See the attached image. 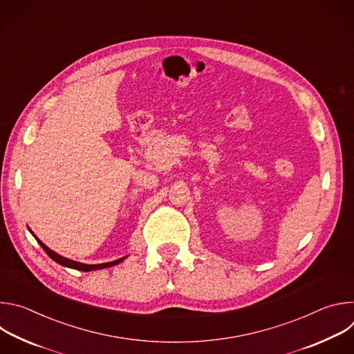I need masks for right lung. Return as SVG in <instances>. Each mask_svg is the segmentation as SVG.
I'll list each match as a JSON object with an SVG mask.
<instances>
[{
    "label": "right lung",
    "instance_id": "obj_1",
    "mask_svg": "<svg viewBox=\"0 0 354 354\" xmlns=\"http://www.w3.org/2000/svg\"><path fill=\"white\" fill-rule=\"evenodd\" d=\"M28 230H29V227H28ZM30 231V230H29ZM30 234L35 236V239L37 241V243L43 248V250L46 252V254L52 258L55 262H57L59 265H62V266H64V268H70V269H75V270H81V272H92V270H99V269H106V268H111V266H115V265H119L120 262H123L127 257H123V258H120V259H116V261H113V262H106V263H99V265H86V263H81V262H77V261H71V259H68V258H64V257H62V255H59L57 252H55V250H52L50 248H47L32 231H30Z\"/></svg>",
    "mask_w": 354,
    "mask_h": 354
}]
</instances>
